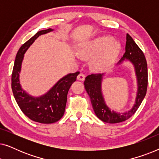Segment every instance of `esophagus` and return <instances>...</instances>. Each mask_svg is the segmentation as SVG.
Masks as SVG:
<instances>
[{"mask_svg": "<svg viewBox=\"0 0 159 159\" xmlns=\"http://www.w3.org/2000/svg\"><path fill=\"white\" fill-rule=\"evenodd\" d=\"M84 78H85V75H84L83 73H80L79 74V75L77 76V80H80V81H84Z\"/></svg>", "mask_w": 159, "mask_h": 159, "instance_id": "34e87169", "label": "esophagus"}]
</instances>
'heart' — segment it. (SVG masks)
<instances>
[{
  "label": "heart",
  "instance_id": "heart-1",
  "mask_svg": "<svg viewBox=\"0 0 159 159\" xmlns=\"http://www.w3.org/2000/svg\"><path fill=\"white\" fill-rule=\"evenodd\" d=\"M121 48L120 43L113 41L109 36H102L81 45L79 54L84 58L95 57L93 66L98 70H103L111 66Z\"/></svg>",
  "mask_w": 159,
  "mask_h": 159
}]
</instances>
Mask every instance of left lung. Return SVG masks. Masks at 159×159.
I'll return each instance as SVG.
<instances>
[{
	"label": "left lung",
	"mask_w": 159,
	"mask_h": 159,
	"mask_svg": "<svg viewBox=\"0 0 159 159\" xmlns=\"http://www.w3.org/2000/svg\"><path fill=\"white\" fill-rule=\"evenodd\" d=\"M125 60L129 61L134 66L138 82V92L135 103L129 111L125 113H117L111 110V108L106 105L101 90L102 79L104 74H92L87 76L84 82V88L90 98L95 114L98 118L104 122L110 124L119 123L129 119L138 110L146 94L148 87L146 59L144 53L129 34H127L125 53L117 65L121 64Z\"/></svg>",
	"instance_id": "1"
}]
</instances>
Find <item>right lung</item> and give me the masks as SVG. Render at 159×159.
<instances>
[{"label": "right lung", "mask_w": 159, "mask_h": 159, "mask_svg": "<svg viewBox=\"0 0 159 159\" xmlns=\"http://www.w3.org/2000/svg\"><path fill=\"white\" fill-rule=\"evenodd\" d=\"M53 30L50 28L39 31L21 45L16 56L11 76L13 94L21 111L31 120L42 124L56 122L63 116L66 108L68 91L80 74L79 71H77L62 77L48 92L40 97L32 96L21 88L19 73L24 54L39 36Z\"/></svg>", "instance_id": "1"}]
</instances>
